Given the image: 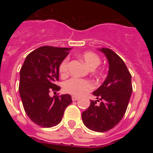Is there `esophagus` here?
I'll return each mask as SVG.
<instances>
[{
  "mask_svg": "<svg viewBox=\"0 0 153 153\" xmlns=\"http://www.w3.org/2000/svg\"><path fill=\"white\" fill-rule=\"evenodd\" d=\"M78 100V97H76V96H73L72 97V100L73 101H76Z\"/></svg>",
  "mask_w": 153,
  "mask_h": 153,
  "instance_id": "obj_1",
  "label": "esophagus"
}]
</instances>
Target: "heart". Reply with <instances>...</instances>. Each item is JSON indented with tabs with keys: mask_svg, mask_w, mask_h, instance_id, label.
Wrapping results in <instances>:
<instances>
[{
	"mask_svg": "<svg viewBox=\"0 0 153 153\" xmlns=\"http://www.w3.org/2000/svg\"><path fill=\"white\" fill-rule=\"evenodd\" d=\"M80 56L95 75H99L101 74L100 70L95 69L96 67H98L101 62L100 57L97 53L92 51H86L83 53ZM69 60L70 59L68 56H67L59 64L58 70L61 76H66L68 74ZM63 87L66 93L74 96H81L86 92L90 91L93 88V85L88 79L72 77L63 83Z\"/></svg>",
	"mask_w": 153,
	"mask_h": 153,
	"instance_id": "b5f03b06",
	"label": "heart"
}]
</instances>
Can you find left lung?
<instances>
[{"instance_id":"left-lung-1","label":"left lung","mask_w":153,"mask_h":153,"mask_svg":"<svg viewBox=\"0 0 153 153\" xmlns=\"http://www.w3.org/2000/svg\"><path fill=\"white\" fill-rule=\"evenodd\" d=\"M100 51L108 59L109 73L103 83L93 93L97 100L90 101L88 109L82 113V120L88 129L102 132L113 129L123 119L132 86L131 74L123 60L112 50Z\"/></svg>"}]
</instances>
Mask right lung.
I'll use <instances>...</instances> for the list:
<instances>
[{
	"label": "right lung",
	"mask_w": 153,
	"mask_h": 153,
	"mask_svg": "<svg viewBox=\"0 0 153 153\" xmlns=\"http://www.w3.org/2000/svg\"><path fill=\"white\" fill-rule=\"evenodd\" d=\"M70 48L43 46L30 53L20 71L19 92L24 111L35 124L50 128L60 123L65 109L72 102L71 96L50 97L59 91V64Z\"/></svg>",
	"instance_id": "obj_1"
}]
</instances>
